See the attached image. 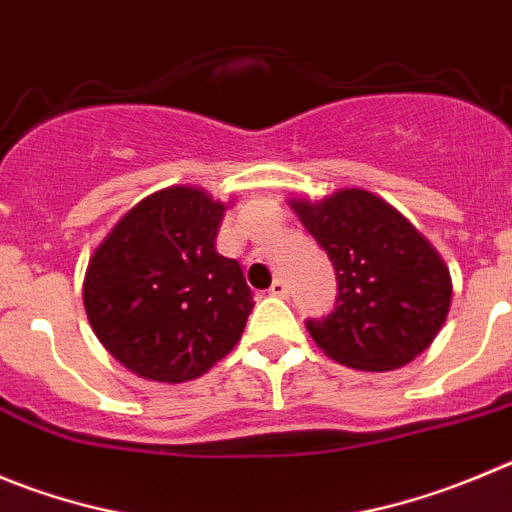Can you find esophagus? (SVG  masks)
<instances>
[{
	"mask_svg": "<svg viewBox=\"0 0 512 512\" xmlns=\"http://www.w3.org/2000/svg\"><path fill=\"white\" fill-rule=\"evenodd\" d=\"M288 283H283V280H275V283L270 285V295H275V298H288Z\"/></svg>",
	"mask_w": 512,
	"mask_h": 512,
	"instance_id": "34e87169",
	"label": "esophagus"
}]
</instances>
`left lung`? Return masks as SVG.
Instances as JSON below:
<instances>
[{"label": "left lung", "instance_id": "obj_1", "mask_svg": "<svg viewBox=\"0 0 512 512\" xmlns=\"http://www.w3.org/2000/svg\"><path fill=\"white\" fill-rule=\"evenodd\" d=\"M336 267V308L305 321L323 353L358 371H394L419 356L450 313L452 280L439 252L404 214L366 189L323 202L290 199Z\"/></svg>", "mask_w": 512, "mask_h": 512}]
</instances>
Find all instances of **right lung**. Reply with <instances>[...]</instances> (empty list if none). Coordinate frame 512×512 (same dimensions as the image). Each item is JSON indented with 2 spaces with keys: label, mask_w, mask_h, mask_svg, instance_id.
I'll list each match as a JSON object with an SVG mask.
<instances>
[{
  "label": "right lung",
  "mask_w": 512,
  "mask_h": 512,
  "mask_svg": "<svg viewBox=\"0 0 512 512\" xmlns=\"http://www.w3.org/2000/svg\"><path fill=\"white\" fill-rule=\"evenodd\" d=\"M224 209L199 186L154 191L90 257L83 283L90 326L141 379H197L242 338L255 303L240 262L214 247Z\"/></svg>",
  "instance_id": "add662e5"
}]
</instances>
